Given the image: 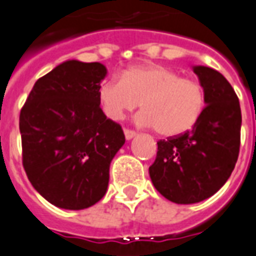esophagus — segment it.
I'll return each mask as SVG.
<instances>
[{
	"label": "esophagus",
	"mask_w": 256,
	"mask_h": 256,
	"mask_svg": "<svg viewBox=\"0 0 256 256\" xmlns=\"http://www.w3.org/2000/svg\"><path fill=\"white\" fill-rule=\"evenodd\" d=\"M124 135H126V140H130L132 138H135L136 132L132 130H124Z\"/></svg>",
	"instance_id": "esophagus-1"
}]
</instances>
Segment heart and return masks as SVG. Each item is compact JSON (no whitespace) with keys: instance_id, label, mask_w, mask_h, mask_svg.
<instances>
[{"instance_id":"heart-1","label":"heart","mask_w":256,"mask_h":256,"mask_svg":"<svg viewBox=\"0 0 256 256\" xmlns=\"http://www.w3.org/2000/svg\"><path fill=\"white\" fill-rule=\"evenodd\" d=\"M98 102L105 116L118 121L140 105L136 121L155 126L159 135L178 136L192 130L205 108V94L196 80L180 78L170 67L147 63L100 84Z\"/></svg>"}]
</instances>
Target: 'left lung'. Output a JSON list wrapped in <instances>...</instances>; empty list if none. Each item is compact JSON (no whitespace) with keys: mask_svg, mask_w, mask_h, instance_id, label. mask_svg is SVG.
<instances>
[{"mask_svg":"<svg viewBox=\"0 0 256 256\" xmlns=\"http://www.w3.org/2000/svg\"><path fill=\"white\" fill-rule=\"evenodd\" d=\"M205 94L204 112L182 135L158 142L150 176L155 189L176 204H196L220 190L235 168L242 112L230 84L210 67L194 66Z\"/></svg>","mask_w":256,"mask_h":256,"instance_id":"1","label":"left lung"}]
</instances>
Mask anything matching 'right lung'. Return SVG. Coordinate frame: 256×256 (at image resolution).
I'll use <instances>...</instances> for the list:
<instances>
[{
  "mask_svg": "<svg viewBox=\"0 0 256 256\" xmlns=\"http://www.w3.org/2000/svg\"><path fill=\"white\" fill-rule=\"evenodd\" d=\"M106 67L67 60L39 78L20 112L22 166L48 202L80 210L106 193L109 166L126 136L100 108Z\"/></svg>",
  "mask_w": 256,
  "mask_h": 256,
  "instance_id": "add662e5",
  "label": "right lung"
}]
</instances>
